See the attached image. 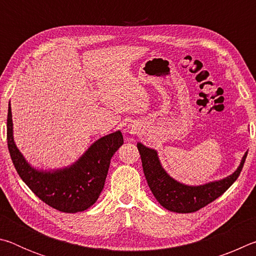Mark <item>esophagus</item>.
Masks as SVG:
<instances>
[{
	"label": "esophagus",
	"mask_w": 256,
	"mask_h": 256,
	"mask_svg": "<svg viewBox=\"0 0 256 256\" xmlns=\"http://www.w3.org/2000/svg\"><path fill=\"white\" fill-rule=\"evenodd\" d=\"M131 133H132V132H131Z\"/></svg>",
	"instance_id": "obj_1"
}]
</instances>
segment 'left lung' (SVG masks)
<instances>
[{
	"label": "left lung",
	"mask_w": 256,
	"mask_h": 256,
	"mask_svg": "<svg viewBox=\"0 0 256 256\" xmlns=\"http://www.w3.org/2000/svg\"><path fill=\"white\" fill-rule=\"evenodd\" d=\"M141 154L142 167L148 185L160 206L177 214H190L200 210L226 192L235 182L244 166L248 151L242 156L237 170L224 178L201 185H188L168 174L160 162L157 150L136 144Z\"/></svg>",
	"instance_id": "1"
}]
</instances>
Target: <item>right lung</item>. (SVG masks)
<instances>
[{
    "instance_id": "1",
    "label": "right lung",
    "mask_w": 256,
    "mask_h": 256,
    "mask_svg": "<svg viewBox=\"0 0 256 256\" xmlns=\"http://www.w3.org/2000/svg\"><path fill=\"white\" fill-rule=\"evenodd\" d=\"M6 134L8 152L21 180L42 202L66 214L82 212L94 204L105 185L110 159L124 144L122 132H112L94 141L68 166L44 170L28 162L16 146L10 104Z\"/></svg>"
}]
</instances>
